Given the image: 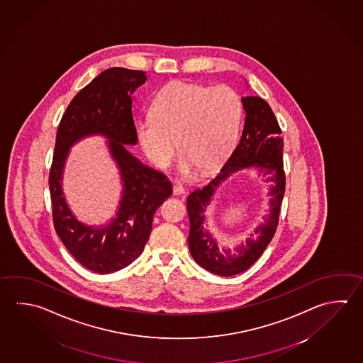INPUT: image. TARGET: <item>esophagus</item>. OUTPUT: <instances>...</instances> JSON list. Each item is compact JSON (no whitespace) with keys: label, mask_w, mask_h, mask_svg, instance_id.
<instances>
[{"label":"esophagus","mask_w":363,"mask_h":363,"mask_svg":"<svg viewBox=\"0 0 363 363\" xmlns=\"http://www.w3.org/2000/svg\"><path fill=\"white\" fill-rule=\"evenodd\" d=\"M172 193L175 196H182V194H184L185 189L180 184H174L172 185Z\"/></svg>","instance_id":"1"}]
</instances>
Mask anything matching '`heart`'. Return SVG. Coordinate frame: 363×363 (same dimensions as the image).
<instances>
[{
  "label": "heart",
  "mask_w": 363,
  "mask_h": 363,
  "mask_svg": "<svg viewBox=\"0 0 363 363\" xmlns=\"http://www.w3.org/2000/svg\"><path fill=\"white\" fill-rule=\"evenodd\" d=\"M242 111V101L230 86L210 88L174 80L153 99L151 118L139 123V145L158 169L172 164L178 145L182 155L179 172L191 175L197 167L208 172L231 151L240 129Z\"/></svg>",
  "instance_id": "heart-1"
}]
</instances>
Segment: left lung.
Instances as JSON below:
<instances>
[{
	"mask_svg": "<svg viewBox=\"0 0 363 363\" xmlns=\"http://www.w3.org/2000/svg\"><path fill=\"white\" fill-rule=\"evenodd\" d=\"M245 120L243 133L235 150L225 162L218 175L208 184L191 191L186 199V210L191 221L188 237L191 257L199 266L220 277H233L250 269L261 257L277 231L280 206L285 191L284 172V140L277 118L264 99L251 96L242 99ZM256 167L276 185L272 187L271 210L264 223L257 228L246 243L233 254L221 250L204 229V211L214 189L233 172Z\"/></svg>",
	"mask_w": 363,
	"mask_h": 363,
	"instance_id": "8db88e82",
	"label": "left lung"
}]
</instances>
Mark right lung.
Listing matches in <instances>:
<instances>
[{
  "instance_id": "right-lung-1",
  "label": "right lung",
  "mask_w": 363,
  "mask_h": 363,
  "mask_svg": "<svg viewBox=\"0 0 363 363\" xmlns=\"http://www.w3.org/2000/svg\"><path fill=\"white\" fill-rule=\"evenodd\" d=\"M145 80L140 70L107 69L77 93L57 128L48 177L53 226L74 258L99 274L121 270L142 255L153 215L172 193V183L164 174L143 165L124 145H135L138 139L132 93ZM91 133H104L111 139V151L125 183L117 218L105 228L86 227L74 218L59 184L68 148Z\"/></svg>"
}]
</instances>
